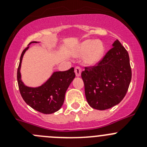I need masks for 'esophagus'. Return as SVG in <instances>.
<instances>
[{"label":"esophagus","instance_id":"1","mask_svg":"<svg viewBox=\"0 0 147 147\" xmlns=\"http://www.w3.org/2000/svg\"><path fill=\"white\" fill-rule=\"evenodd\" d=\"M75 74H76V76H81V73H82V69L80 67H75Z\"/></svg>","mask_w":147,"mask_h":147}]
</instances>
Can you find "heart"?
I'll use <instances>...</instances> for the list:
<instances>
[{
	"mask_svg": "<svg viewBox=\"0 0 147 147\" xmlns=\"http://www.w3.org/2000/svg\"><path fill=\"white\" fill-rule=\"evenodd\" d=\"M105 46L101 41L87 40L78 47L76 54L84 57V62L88 65H95L101 61L105 53Z\"/></svg>",
	"mask_w": 147,
	"mask_h": 147,
	"instance_id": "1",
	"label": "heart"
}]
</instances>
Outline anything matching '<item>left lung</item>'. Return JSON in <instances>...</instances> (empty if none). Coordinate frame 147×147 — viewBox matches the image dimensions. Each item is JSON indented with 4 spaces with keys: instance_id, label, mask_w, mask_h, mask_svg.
Wrapping results in <instances>:
<instances>
[{
    "instance_id": "obj_1",
    "label": "left lung",
    "mask_w": 147,
    "mask_h": 147,
    "mask_svg": "<svg viewBox=\"0 0 147 147\" xmlns=\"http://www.w3.org/2000/svg\"><path fill=\"white\" fill-rule=\"evenodd\" d=\"M81 75L90 106L99 110L111 108L121 102L130 84L128 52L116 40L98 65L85 67Z\"/></svg>"
}]
</instances>
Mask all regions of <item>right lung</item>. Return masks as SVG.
I'll list each match as a JSON object with an SVG mask.
<instances>
[{"instance_id":"obj_1","label":"right lung","mask_w":147,"mask_h":147,"mask_svg":"<svg viewBox=\"0 0 147 147\" xmlns=\"http://www.w3.org/2000/svg\"><path fill=\"white\" fill-rule=\"evenodd\" d=\"M37 42L36 41L30 42ZM23 50L18 68V83L21 96L26 103L38 112L51 114L62 107L65 100L66 90L75 78L74 68L71 67L65 71H55L47 81L36 88L28 87L22 82L20 67L25 52L29 48Z\"/></svg>"}]
</instances>
